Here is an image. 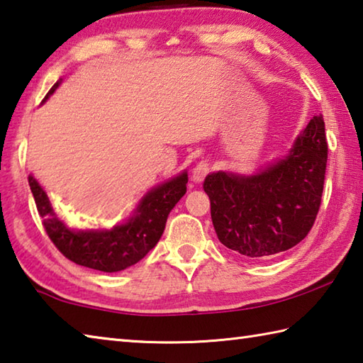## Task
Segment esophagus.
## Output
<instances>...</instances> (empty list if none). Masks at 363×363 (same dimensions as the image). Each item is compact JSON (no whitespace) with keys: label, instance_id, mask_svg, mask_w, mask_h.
<instances>
[{"label":"esophagus","instance_id":"obj_1","mask_svg":"<svg viewBox=\"0 0 363 363\" xmlns=\"http://www.w3.org/2000/svg\"><path fill=\"white\" fill-rule=\"evenodd\" d=\"M211 171V167L208 162H199L192 169V181L194 182H201L204 177L208 176V173Z\"/></svg>","mask_w":363,"mask_h":363}]
</instances>
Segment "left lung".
Listing matches in <instances>:
<instances>
[{"label": "left lung", "instance_id": "8db88e82", "mask_svg": "<svg viewBox=\"0 0 363 363\" xmlns=\"http://www.w3.org/2000/svg\"><path fill=\"white\" fill-rule=\"evenodd\" d=\"M327 164L325 123L314 116L282 159L252 174L216 171L203 182L223 246L249 259L274 255L305 238L318 216Z\"/></svg>", "mask_w": 363, "mask_h": 363}]
</instances>
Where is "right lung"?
Masks as SVG:
<instances>
[{
  "label": "right lung",
  "mask_w": 363,
  "mask_h": 363,
  "mask_svg": "<svg viewBox=\"0 0 363 363\" xmlns=\"http://www.w3.org/2000/svg\"><path fill=\"white\" fill-rule=\"evenodd\" d=\"M62 79L48 96L58 89ZM187 171L155 186L143 196L128 219L114 227L74 228L65 223L52 208L45 190L35 176H28L31 194L43 225L60 252L81 267L116 273L140 262L162 238L168 214L187 192Z\"/></svg>",
  "instance_id": "obj_1"
}]
</instances>
